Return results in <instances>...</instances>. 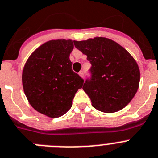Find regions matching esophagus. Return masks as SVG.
I'll return each instance as SVG.
<instances>
[{
    "instance_id": "34e87169",
    "label": "esophagus",
    "mask_w": 158,
    "mask_h": 158,
    "mask_svg": "<svg viewBox=\"0 0 158 158\" xmlns=\"http://www.w3.org/2000/svg\"><path fill=\"white\" fill-rule=\"evenodd\" d=\"M79 76L81 77H84V72H83V71H81V72H79Z\"/></svg>"
}]
</instances>
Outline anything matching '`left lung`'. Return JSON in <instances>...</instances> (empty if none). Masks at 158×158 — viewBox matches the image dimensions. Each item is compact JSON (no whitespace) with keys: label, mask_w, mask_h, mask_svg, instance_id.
<instances>
[{"label":"left lung","mask_w":158,"mask_h":158,"mask_svg":"<svg viewBox=\"0 0 158 158\" xmlns=\"http://www.w3.org/2000/svg\"><path fill=\"white\" fill-rule=\"evenodd\" d=\"M73 42L92 64V78L82 89L93 107L107 114L125 108L139 87L140 69L135 59L118 43L106 37Z\"/></svg>","instance_id":"left-lung-1"}]
</instances>
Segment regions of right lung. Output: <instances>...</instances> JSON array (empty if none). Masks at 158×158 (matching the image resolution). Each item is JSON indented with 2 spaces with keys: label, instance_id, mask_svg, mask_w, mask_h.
Segmentation results:
<instances>
[{
  "label": "right lung",
  "instance_id": "right-lung-1",
  "mask_svg": "<svg viewBox=\"0 0 158 158\" xmlns=\"http://www.w3.org/2000/svg\"><path fill=\"white\" fill-rule=\"evenodd\" d=\"M72 40H51L35 49L22 71L23 89L31 106L48 118L64 115L84 81L72 70Z\"/></svg>",
  "mask_w": 158,
  "mask_h": 158
}]
</instances>
